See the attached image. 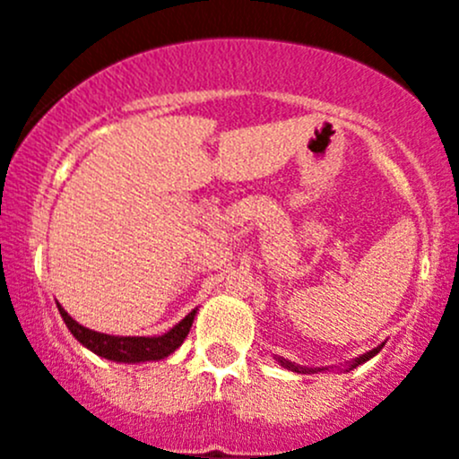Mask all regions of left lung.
Here are the masks:
<instances>
[{
  "mask_svg": "<svg viewBox=\"0 0 459 459\" xmlns=\"http://www.w3.org/2000/svg\"><path fill=\"white\" fill-rule=\"evenodd\" d=\"M382 345H384V343H382ZM382 345H377V347H376V350L367 351V354H362L360 358H356V360H354V362H351V365H350V371H351V368H356L358 365H362V362H367V360H368V358H373V356H376V354H377V351H380V350H382ZM278 362H281V365H282V367L291 368V371H298V373H310V371H317V368H307V367H298V365H293V362H289V360H282V358H278Z\"/></svg>",
  "mask_w": 459,
  "mask_h": 459,
  "instance_id": "left-lung-1",
  "label": "left lung"
}]
</instances>
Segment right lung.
I'll list each match as a JSON object with an SVG mask.
<instances>
[{"mask_svg": "<svg viewBox=\"0 0 459 459\" xmlns=\"http://www.w3.org/2000/svg\"><path fill=\"white\" fill-rule=\"evenodd\" d=\"M57 310H60L62 319H65L68 330L79 343L86 345L97 356L116 362H146L170 356L186 341L187 332L192 328L194 315H196V310H192V313L186 315V319L178 321L175 328L161 336H112L83 328L62 307H57Z\"/></svg>", "mask_w": 459, "mask_h": 459, "instance_id": "add662e5", "label": "right lung"}]
</instances>
